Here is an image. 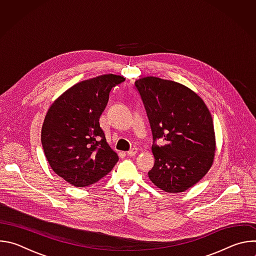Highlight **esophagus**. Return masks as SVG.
I'll return each instance as SVG.
<instances>
[{
    "instance_id": "34e87169",
    "label": "esophagus",
    "mask_w": 256,
    "mask_h": 256,
    "mask_svg": "<svg viewBox=\"0 0 256 256\" xmlns=\"http://www.w3.org/2000/svg\"><path fill=\"white\" fill-rule=\"evenodd\" d=\"M138 149L136 148H132V149H130V151H128V153H126V155L128 156H130V157H134V156H136V154H138Z\"/></svg>"
}]
</instances>
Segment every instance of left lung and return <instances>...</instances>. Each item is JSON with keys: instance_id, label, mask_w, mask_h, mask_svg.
<instances>
[{"instance_id": "obj_1", "label": "left lung", "mask_w": 256, "mask_h": 256, "mask_svg": "<svg viewBox=\"0 0 256 256\" xmlns=\"http://www.w3.org/2000/svg\"><path fill=\"white\" fill-rule=\"evenodd\" d=\"M153 134L155 164L149 178L169 194L194 186L212 165L216 138L212 118L204 100L186 86L157 77L134 82ZM163 138L164 146L154 144Z\"/></svg>"}]
</instances>
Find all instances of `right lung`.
<instances>
[{"instance_id": "add662e5", "label": "right lung", "mask_w": 256, "mask_h": 256, "mask_svg": "<svg viewBox=\"0 0 256 256\" xmlns=\"http://www.w3.org/2000/svg\"><path fill=\"white\" fill-rule=\"evenodd\" d=\"M124 80L108 74L82 81L64 92L48 110L42 128L44 155L56 174L70 184L91 186L118 163L99 118L109 92Z\"/></svg>"}]
</instances>
